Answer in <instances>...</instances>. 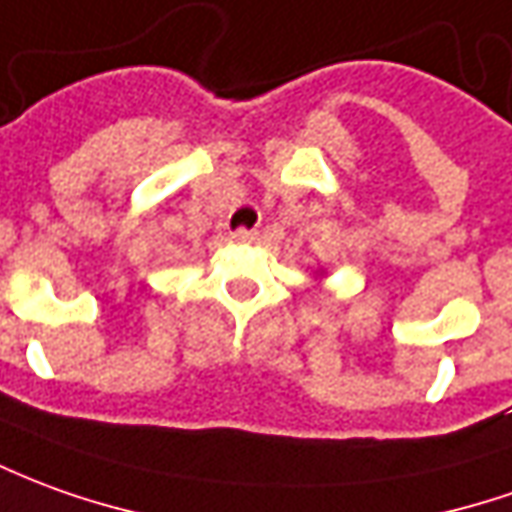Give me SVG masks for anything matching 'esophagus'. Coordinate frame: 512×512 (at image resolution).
Masks as SVG:
<instances>
[{
  "instance_id": "obj_1",
  "label": "esophagus",
  "mask_w": 512,
  "mask_h": 512,
  "mask_svg": "<svg viewBox=\"0 0 512 512\" xmlns=\"http://www.w3.org/2000/svg\"><path fill=\"white\" fill-rule=\"evenodd\" d=\"M231 236H234L236 242H253V239H256V231H250V228H236Z\"/></svg>"
}]
</instances>
